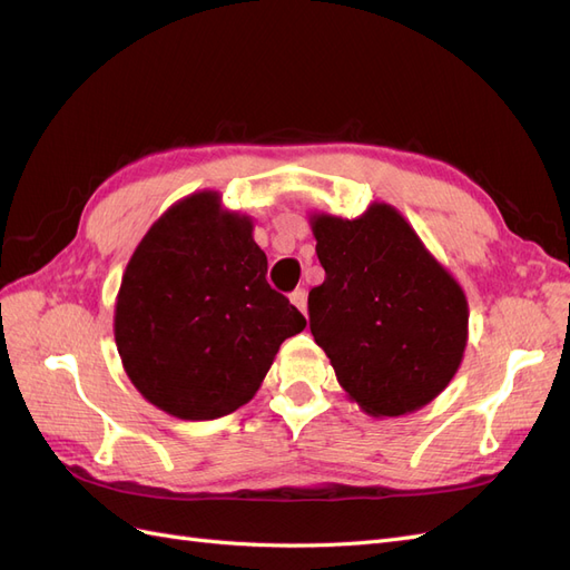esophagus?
<instances>
[{"instance_id":"esophagus-1","label":"esophagus","mask_w":570,"mask_h":570,"mask_svg":"<svg viewBox=\"0 0 570 570\" xmlns=\"http://www.w3.org/2000/svg\"><path fill=\"white\" fill-rule=\"evenodd\" d=\"M289 302L295 304V306L299 308V312L306 316V289H295V292H292Z\"/></svg>"}]
</instances>
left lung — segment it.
I'll return each instance as SVG.
<instances>
[{"instance_id": "left-lung-1", "label": "left lung", "mask_w": 570, "mask_h": 570, "mask_svg": "<svg viewBox=\"0 0 570 570\" xmlns=\"http://www.w3.org/2000/svg\"><path fill=\"white\" fill-rule=\"evenodd\" d=\"M323 285L308 325L340 387L373 419L406 416L456 375L469 342V299L411 223L385 202L356 218L308 214Z\"/></svg>"}]
</instances>
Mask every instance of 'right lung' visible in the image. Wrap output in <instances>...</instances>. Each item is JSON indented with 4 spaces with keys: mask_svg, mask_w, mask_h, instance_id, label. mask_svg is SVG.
<instances>
[{
    "mask_svg": "<svg viewBox=\"0 0 570 570\" xmlns=\"http://www.w3.org/2000/svg\"><path fill=\"white\" fill-rule=\"evenodd\" d=\"M254 220L216 189L187 195L151 223L120 278L114 337L149 404L183 421L245 406L304 316L266 283Z\"/></svg>",
    "mask_w": 570,
    "mask_h": 570,
    "instance_id": "add662e5",
    "label": "right lung"
}]
</instances>
